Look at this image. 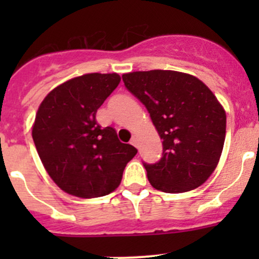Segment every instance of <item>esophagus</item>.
<instances>
[{"instance_id":"34e87169","label":"esophagus","mask_w":259,"mask_h":259,"mask_svg":"<svg viewBox=\"0 0 259 259\" xmlns=\"http://www.w3.org/2000/svg\"><path fill=\"white\" fill-rule=\"evenodd\" d=\"M130 144L134 145V146H137V148H138V138L135 137V135L132 138V140H130Z\"/></svg>"}]
</instances>
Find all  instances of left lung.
<instances>
[{
	"mask_svg": "<svg viewBox=\"0 0 259 259\" xmlns=\"http://www.w3.org/2000/svg\"><path fill=\"white\" fill-rule=\"evenodd\" d=\"M122 81L163 140L160 160L143 163L153 188L183 193L202 185L218 165L226 139V111L214 94L195 76L171 70L129 72Z\"/></svg>",
	"mask_w": 259,
	"mask_h": 259,
	"instance_id": "obj_1",
	"label": "left lung"
}]
</instances>
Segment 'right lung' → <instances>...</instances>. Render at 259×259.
<instances>
[{"instance_id":"obj_1","label":"right lung","mask_w":259,"mask_h":259,"mask_svg":"<svg viewBox=\"0 0 259 259\" xmlns=\"http://www.w3.org/2000/svg\"><path fill=\"white\" fill-rule=\"evenodd\" d=\"M117 74H86L61 83L44 99L32 126L38 156L64 192L98 198L119 187L126 164L138 153L101 127L96 111L120 82Z\"/></svg>"}]
</instances>
